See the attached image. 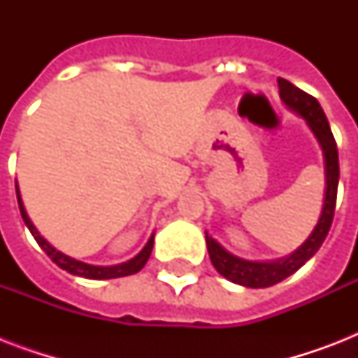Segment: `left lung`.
Wrapping results in <instances>:
<instances>
[{
	"label": "left lung",
	"instance_id": "left-lung-1",
	"mask_svg": "<svg viewBox=\"0 0 358 358\" xmlns=\"http://www.w3.org/2000/svg\"><path fill=\"white\" fill-rule=\"evenodd\" d=\"M278 94L286 106L297 115H301L306 120L312 134L316 135L317 143L323 150V159H325V201H323V210L320 215V221L312 230L305 243L299 249L294 250L286 258L275 262H249L238 256L230 255L229 250H224L221 245L208 236L206 232V245L210 252V260L213 267L217 269L224 278H229L232 282L247 286V288H267L273 284L280 282L289 275H294L299 267H303L312 256L316 255L317 249L322 247L331 229L334 217V208H336V193H338V178H340V165H338V148L336 141L333 137L329 120L323 113L322 106L316 98L310 96L308 92L301 91L299 87L292 85L288 80L278 78Z\"/></svg>",
	"mask_w": 358,
	"mask_h": 358
}]
</instances>
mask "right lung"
<instances>
[{
    "label": "right lung",
    "mask_w": 358,
    "mask_h": 358,
    "mask_svg": "<svg viewBox=\"0 0 358 358\" xmlns=\"http://www.w3.org/2000/svg\"><path fill=\"white\" fill-rule=\"evenodd\" d=\"M16 196H18V206H20V213H22V219H24L25 227L29 229V232L33 234V238L36 239V243L41 245L42 250L46 252L52 262H55L61 269L64 271H69L70 275H78V277H85V278H92V280H103V278H117V277H128V275H134V273L141 271L145 264L150 258L152 247H154V234L150 236V239L146 241V245L143 247L139 255L131 258V260L124 262V264H119V266H109V267H102V266H91V264H85V262L74 260V258H70V256L63 255L61 250H57L55 247L48 243L46 239L42 238L38 234V230L35 229V224L31 223V219L27 217V212H25L24 202H22V196H20V189L18 184H16Z\"/></svg>",
    "instance_id": "right-lung-1"
}]
</instances>
